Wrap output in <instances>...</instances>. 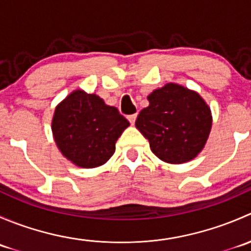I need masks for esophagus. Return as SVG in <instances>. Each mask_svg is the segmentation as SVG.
<instances>
[{"instance_id":"esophagus-1","label":"esophagus","mask_w":251,"mask_h":251,"mask_svg":"<svg viewBox=\"0 0 251 251\" xmlns=\"http://www.w3.org/2000/svg\"><path fill=\"white\" fill-rule=\"evenodd\" d=\"M127 119H128V121H130V123L133 125V124H135V121H136V119H137V114H132V115H128Z\"/></svg>"}]
</instances>
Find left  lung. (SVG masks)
I'll return each mask as SVG.
<instances>
[{"instance_id":"8db88e82","label":"left lung","mask_w":251,"mask_h":251,"mask_svg":"<svg viewBox=\"0 0 251 251\" xmlns=\"http://www.w3.org/2000/svg\"><path fill=\"white\" fill-rule=\"evenodd\" d=\"M136 127L149 141L151 151L169 164L196 158L204 148L212 125L211 110L201 96L177 83H166L148 96Z\"/></svg>"}]
</instances>
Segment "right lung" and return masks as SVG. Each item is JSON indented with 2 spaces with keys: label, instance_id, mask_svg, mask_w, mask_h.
<instances>
[{
  "label": "right lung",
  "instance_id": "right-lung-1",
  "mask_svg": "<svg viewBox=\"0 0 251 251\" xmlns=\"http://www.w3.org/2000/svg\"><path fill=\"white\" fill-rule=\"evenodd\" d=\"M130 123L97 95L76 90L55 107L52 132L63 155L83 169L107 163Z\"/></svg>",
  "mask_w": 251,
  "mask_h": 251
}]
</instances>
